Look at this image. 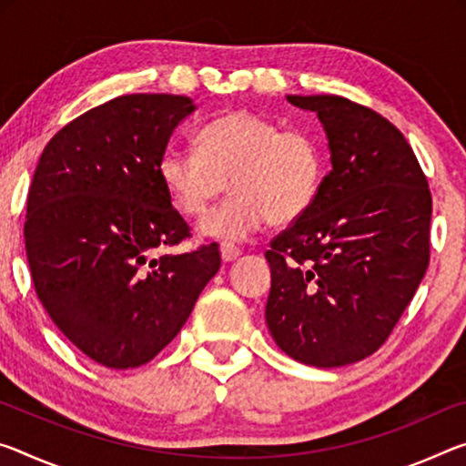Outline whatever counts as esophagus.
I'll return each instance as SVG.
<instances>
[{
    "mask_svg": "<svg viewBox=\"0 0 466 466\" xmlns=\"http://www.w3.org/2000/svg\"><path fill=\"white\" fill-rule=\"evenodd\" d=\"M219 253H221V259L228 263V261H234L236 257H240V248L234 247L232 242H221Z\"/></svg>",
    "mask_w": 466,
    "mask_h": 466,
    "instance_id": "34e87169",
    "label": "esophagus"
}]
</instances>
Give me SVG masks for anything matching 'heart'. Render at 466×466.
Here are the masks:
<instances>
[{"mask_svg":"<svg viewBox=\"0 0 466 466\" xmlns=\"http://www.w3.org/2000/svg\"><path fill=\"white\" fill-rule=\"evenodd\" d=\"M323 167L321 147L309 132L236 109L198 130L197 151L167 147L157 174L187 218H201L228 182L232 195L201 221V232L245 240L265 221L279 228L305 216L319 195Z\"/></svg>","mask_w":466,"mask_h":466,"instance_id":"heart-1","label":"heart"}]
</instances>
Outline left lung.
<instances>
[{
	"instance_id": "1",
	"label": "left lung",
	"mask_w": 466,
	"mask_h": 466,
	"mask_svg": "<svg viewBox=\"0 0 466 466\" xmlns=\"http://www.w3.org/2000/svg\"><path fill=\"white\" fill-rule=\"evenodd\" d=\"M326 128L331 172L305 216L269 242L265 319L288 357L342 367L386 342L430 265L431 193L386 117L339 95H288Z\"/></svg>"
}]
</instances>
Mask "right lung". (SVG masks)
Returning <instances> with one entry per match:
<instances>
[{
    "label": "right lung",
    "instance_id": "1",
    "mask_svg": "<svg viewBox=\"0 0 466 466\" xmlns=\"http://www.w3.org/2000/svg\"><path fill=\"white\" fill-rule=\"evenodd\" d=\"M193 112L182 95H120L56 132L36 164L25 221L35 292L99 365L130 369L157 357L219 269L216 242L166 253L193 234L157 166Z\"/></svg>",
    "mask_w": 466,
    "mask_h": 466
}]
</instances>
